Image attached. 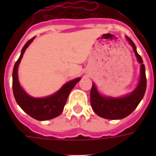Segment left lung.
<instances>
[{
    "instance_id": "left-lung-1",
    "label": "left lung",
    "mask_w": 156,
    "mask_h": 156,
    "mask_svg": "<svg viewBox=\"0 0 156 156\" xmlns=\"http://www.w3.org/2000/svg\"><path fill=\"white\" fill-rule=\"evenodd\" d=\"M126 38L134 49L138 62L141 64L140 78L139 84L134 91L122 98L102 96L99 94L94 83H93L90 91V103L92 108L96 115L107 119H121L130 115L140 103L146 90V76L143 60L140 56L138 54L136 47L133 41L128 37H126Z\"/></svg>"
}]
</instances>
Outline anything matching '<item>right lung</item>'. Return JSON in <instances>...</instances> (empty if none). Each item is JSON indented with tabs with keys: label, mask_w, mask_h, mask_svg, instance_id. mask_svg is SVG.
Wrapping results in <instances>:
<instances>
[{
	"label": "right lung",
	"mask_w": 156,
	"mask_h": 156,
	"mask_svg": "<svg viewBox=\"0 0 156 156\" xmlns=\"http://www.w3.org/2000/svg\"><path fill=\"white\" fill-rule=\"evenodd\" d=\"M34 38L35 37H32L26 43L22 48L18 60L16 62L14 65L12 73V88L16 101L23 111H25L27 115L37 120H48L61 115L66 105L69 93L81 78H75L68 82L57 93L47 98H37L29 96L19 83L17 70L26 49L28 48Z\"/></svg>",
	"instance_id": "1"
}]
</instances>
